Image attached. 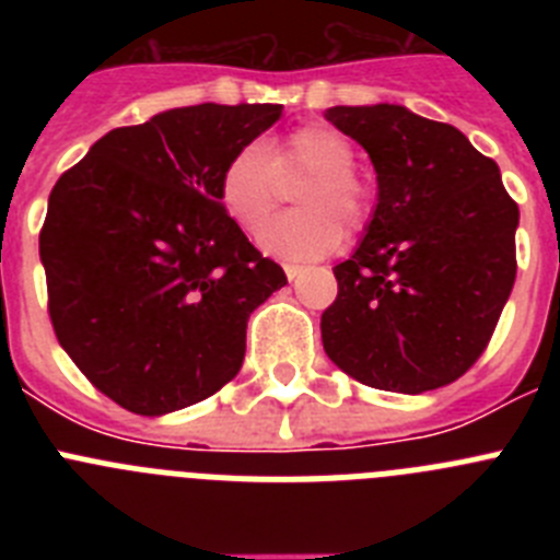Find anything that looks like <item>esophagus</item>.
I'll list each match as a JSON object with an SVG mask.
<instances>
[{
	"instance_id": "obj_1",
	"label": "esophagus",
	"mask_w": 560,
	"mask_h": 560,
	"mask_svg": "<svg viewBox=\"0 0 560 560\" xmlns=\"http://www.w3.org/2000/svg\"><path fill=\"white\" fill-rule=\"evenodd\" d=\"M285 269V277H289V280H296V277L303 275V266H294V264H285L283 266Z\"/></svg>"
}]
</instances>
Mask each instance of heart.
Returning <instances> with one entry per match:
<instances>
[{
    "instance_id": "1",
    "label": "heart",
    "mask_w": 560,
    "mask_h": 560,
    "mask_svg": "<svg viewBox=\"0 0 560 560\" xmlns=\"http://www.w3.org/2000/svg\"><path fill=\"white\" fill-rule=\"evenodd\" d=\"M353 142L330 126H303L266 151L260 142L237 148L219 173V201L249 235L260 232L279 200V182L300 172L295 188L301 210L278 220L260 235V249L280 260L305 264L341 244L345 230L359 232L373 215V192L355 176Z\"/></svg>"
}]
</instances>
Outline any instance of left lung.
<instances>
[{
	"mask_svg": "<svg viewBox=\"0 0 560 560\" xmlns=\"http://www.w3.org/2000/svg\"><path fill=\"white\" fill-rule=\"evenodd\" d=\"M370 153L378 205L323 314L328 359L389 393L446 387L491 341L516 280L518 207L463 131L395 103L325 112Z\"/></svg>",
	"mask_w": 560,
	"mask_h": 560,
	"instance_id": "obj_1",
	"label": "left lung"
}]
</instances>
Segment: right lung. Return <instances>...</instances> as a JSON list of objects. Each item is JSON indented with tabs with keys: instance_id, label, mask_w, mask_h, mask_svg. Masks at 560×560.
Instances as JSON below:
<instances>
[{
	"instance_id": "right-lung-1",
	"label": "right lung",
	"mask_w": 560,
	"mask_h": 560,
	"mask_svg": "<svg viewBox=\"0 0 560 560\" xmlns=\"http://www.w3.org/2000/svg\"><path fill=\"white\" fill-rule=\"evenodd\" d=\"M280 103L171 108L114 128L49 192L38 252L61 348L133 415L176 412L244 364L246 323L285 285L219 201V173Z\"/></svg>"
}]
</instances>
